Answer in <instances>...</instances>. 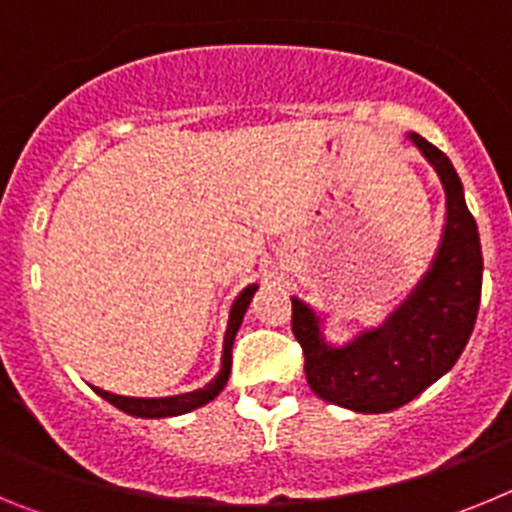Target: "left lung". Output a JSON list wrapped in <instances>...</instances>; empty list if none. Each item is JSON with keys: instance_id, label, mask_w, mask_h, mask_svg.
Returning a JSON list of instances; mask_svg holds the SVG:
<instances>
[{"instance_id": "8db88e82", "label": "left lung", "mask_w": 512, "mask_h": 512, "mask_svg": "<svg viewBox=\"0 0 512 512\" xmlns=\"http://www.w3.org/2000/svg\"><path fill=\"white\" fill-rule=\"evenodd\" d=\"M446 192V225L431 269L387 323L346 346H330L318 312L292 297V333L305 354L310 390L356 413H390L449 372L474 330L482 295V246L454 164L410 133Z\"/></svg>"}]
</instances>
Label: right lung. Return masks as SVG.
<instances>
[{
	"instance_id": "right-lung-1",
	"label": "right lung",
	"mask_w": 512,
	"mask_h": 512,
	"mask_svg": "<svg viewBox=\"0 0 512 512\" xmlns=\"http://www.w3.org/2000/svg\"><path fill=\"white\" fill-rule=\"evenodd\" d=\"M256 289L259 287L251 284V287H246L241 295L235 297L233 307H230L228 330H225V341H223V366H220V374H217L210 384H205L202 390L184 392V395H174V397H122V395H112V392L99 390V387H94V392H97L99 397H104L110 405H115L117 410L135 415V418H174V415H184L189 413V410H197L202 408V405H207L210 400H215V397L223 392L225 384H228L230 364H233L235 333H238V328H241L243 315H246Z\"/></svg>"
}]
</instances>
